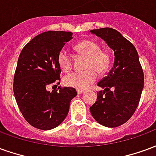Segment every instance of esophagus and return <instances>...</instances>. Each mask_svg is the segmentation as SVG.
<instances>
[{
	"label": "esophagus",
	"instance_id": "1",
	"mask_svg": "<svg viewBox=\"0 0 156 156\" xmlns=\"http://www.w3.org/2000/svg\"><path fill=\"white\" fill-rule=\"evenodd\" d=\"M83 90H82V89H77V93H78V94H83Z\"/></svg>",
	"mask_w": 156,
	"mask_h": 156
}]
</instances>
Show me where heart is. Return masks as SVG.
I'll return each instance as SVG.
<instances>
[{
	"label": "heart",
	"instance_id": "heart-1",
	"mask_svg": "<svg viewBox=\"0 0 156 156\" xmlns=\"http://www.w3.org/2000/svg\"><path fill=\"white\" fill-rule=\"evenodd\" d=\"M76 52L87 58L83 72H74L65 76V84L72 88L85 89L91 85L97 78V73H105L108 71L111 63L110 53L105 49L100 48L97 41L85 39L74 46ZM58 62L62 71L68 73L73 69V61L67 50L62 49L58 52Z\"/></svg>",
	"mask_w": 156,
	"mask_h": 156
}]
</instances>
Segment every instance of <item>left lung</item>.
Masks as SVG:
<instances>
[{
  "instance_id": "1",
  "label": "left lung",
  "mask_w": 156,
  "mask_h": 156,
  "mask_svg": "<svg viewBox=\"0 0 156 156\" xmlns=\"http://www.w3.org/2000/svg\"><path fill=\"white\" fill-rule=\"evenodd\" d=\"M90 32L104 39L115 51V64L98 83L105 90L98 91L90 112L102 125L118 127L126 123L137 108L144 88V72L134 46L120 32L109 27Z\"/></svg>"
}]
</instances>
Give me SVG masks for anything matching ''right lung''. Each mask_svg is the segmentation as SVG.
<instances>
[{"label":"right lung","instance_id":"1","mask_svg":"<svg viewBox=\"0 0 156 156\" xmlns=\"http://www.w3.org/2000/svg\"><path fill=\"white\" fill-rule=\"evenodd\" d=\"M73 38L71 32L48 31L36 36L23 48L16 68L13 92L23 117L33 127L48 130L64 120L77 95L75 88L60 83L58 52Z\"/></svg>","mask_w":156,"mask_h":156}]
</instances>
